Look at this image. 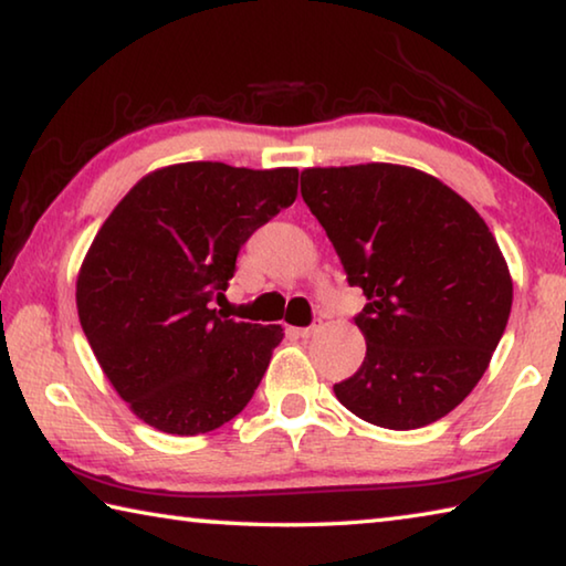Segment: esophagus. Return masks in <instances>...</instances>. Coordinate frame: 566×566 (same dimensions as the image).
Instances as JSON below:
<instances>
[{
	"label": "esophagus",
	"instance_id": "34e87169",
	"mask_svg": "<svg viewBox=\"0 0 566 566\" xmlns=\"http://www.w3.org/2000/svg\"><path fill=\"white\" fill-rule=\"evenodd\" d=\"M318 328H321V321H316L313 326H305V328H293V333H295V336H301V338H311Z\"/></svg>",
	"mask_w": 566,
	"mask_h": 566
}]
</instances>
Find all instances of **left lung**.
Wrapping results in <instances>:
<instances>
[{"label":"left lung","instance_id":"1","mask_svg":"<svg viewBox=\"0 0 566 566\" xmlns=\"http://www.w3.org/2000/svg\"><path fill=\"white\" fill-rule=\"evenodd\" d=\"M301 196L350 285L366 358L333 386L350 413L394 431L457 409L484 376L512 313V275L484 218L406 165L301 172Z\"/></svg>","mask_w":566,"mask_h":566}]
</instances>
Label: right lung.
I'll use <instances>...</instances> for the list:
<instances>
[{
  "instance_id": "add662e5",
  "label": "right lung",
  "mask_w": 566,
  "mask_h": 566,
  "mask_svg": "<svg viewBox=\"0 0 566 566\" xmlns=\"http://www.w3.org/2000/svg\"><path fill=\"white\" fill-rule=\"evenodd\" d=\"M298 170L180 163L135 185L102 222L77 275L99 368L137 419L175 437L245 409L281 326L218 316L240 245L293 206Z\"/></svg>"
}]
</instances>
